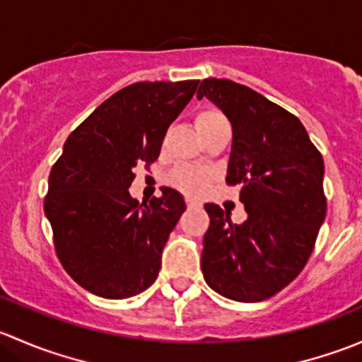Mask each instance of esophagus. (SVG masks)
I'll return each mask as SVG.
<instances>
[{
    "label": "esophagus",
    "mask_w": 362,
    "mask_h": 362,
    "mask_svg": "<svg viewBox=\"0 0 362 362\" xmlns=\"http://www.w3.org/2000/svg\"><path fill=\"white\" fill-rule=\"evenodd\" d=\"M185 203H187V208H202L203 206V203L202 202H198V199H194V198H187L185 199Z\"/></svg>",
    "instance_id": "1"
}]
</instances>
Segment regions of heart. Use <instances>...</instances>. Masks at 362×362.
Segmentation results:
<instances>
[{
	"mask_svg": "<svg viewBox=\"0 0 362 362\" xmlns=\"http://www.w3.org/2000/svg\"><path fill=\"white\" fill-rule=\"evenodd\" d=\"M224 119L218 112L215 110H203L196 115V127L198 131L204 129L210 124L217 122V120ZM171 184L177 185L178 189L185 192H202L206 187L208 180H210V171L204 170L202 166H192V164H184V166H178L177 170L171 173Z\"/></svg>",
	"mask_w": 362,
	"mask_h": 362,
	"instance_id": "heart-1",
	"label": "heart"
}]
</instances>
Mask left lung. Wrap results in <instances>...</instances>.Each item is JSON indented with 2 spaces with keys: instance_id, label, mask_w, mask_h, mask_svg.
Here are the masks:
<instances>
[{
  "instance_id": "obj_1",
  "label": "left lung",
  "mask_w": 362,
  "mask_h": 362,
  "mask_svg": "<svg viewBox=\"0 0 362 362\" xmlns=\"http://www.w3.org/2000/svg\"><path fill=\"white\" fill-rule=\"evenodd\" d=\"M202 98L233 126L226 180L238 185L247 211L233 224L218 204H204L203 276L224 298L262 301L293 282L315 245L327 208L322 156L298 117L250 87L204 78Z\"/></svg>"
}]
</instances>
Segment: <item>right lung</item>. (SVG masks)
Listing matches in <instances>:
<instances>
[{
    "label": "right lung",
    "mask_w": 362,
    "mask_h": 362,
    "mask_svg": "<svg viewBox=\"0 0 362 362\" xmlns=\"http://www.w3.org/2000/svg\"><path fill=\"white\" fill-rule=\"evenodd\" d=\"M198 83L124 87L69 134L52 166L43 210L61 264L89 293L131 298L158 279L168 236L185 211L184 196L163 187L160 198L140 203L129 185L138 164L159 158L168 127Z\"/></svg>",
    "instance_id": "right-lung-1"
}]
</instances>
